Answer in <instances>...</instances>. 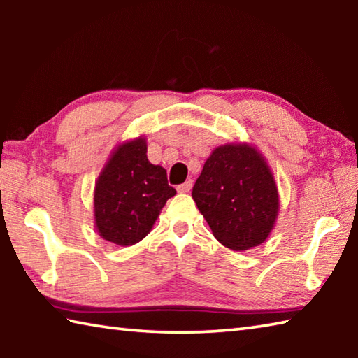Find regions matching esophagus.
<instances>
[{
    "label": "esophagus",
    "instance_id": "34e87169",
    "mask_svg": "<svg viewBox=\"0 0 358 358\" xmlns=\"http://www.w3.org/2000/svg\"><path fill=\"white\" fill-rule=\"evenodd\" d=\"M191 187H192V180H187V181H185L183 185H180V186L177 187V191H178L180 194H186V192L191 191Z\"/></svg>",
    "mask_w": 358,
    "mask_h": 358
}]
</instances>
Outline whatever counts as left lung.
I'll return each instance as SVG.
<instances>
[{
  "mask_svg": "<svg viewBox=\"0 0 358 358\" xmlns=\"http://www.w3.org/2000/svg\"><path fill=\"white\" fill-rule=\"evenodd\" d=\"M192 199L221 245L251 250L268 238L280 194L264 155L251 143L216 147L192 187Z\"/></svg>",
  "mask_w": 358,
  "mask_h": 358,
  "instance_id": "8db88e82",
  "label": "left lung"
}]
</instances>
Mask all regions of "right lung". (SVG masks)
I'll return each mask as SVG.
<instances>
[{
    "mask_svg": "<svg viewBox=\"0 0 358 358\" xmlns=\"http://www.w3.org/2000/svg\"><path fill=\"white\" fill-rule=\"evenodd\" d=\"M177 191L167 183L164 167L151 164L147 138L118 143L96 181L94 226L117 246L136 245L147 237L162 207Z\"/></svg>",
    "mask_w": 358,
    "mask_h": 358,
    "instance_id": "add662e5",
    "label": "right lung"
}]
</instances>
